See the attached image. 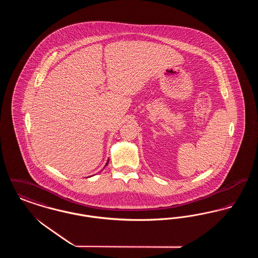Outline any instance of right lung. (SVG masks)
Listing matches in <instances>:
<instances>
[{
    "label": "right lung",
    "mask_w": 258,
    "mask_h": 258,
    "mask_svg": "<svg viewBox=\"0 0 258 258\" xmlns=\"http://www.w3.org/2000/svg\"><path fill=\"white\" fill-rule=\"evenodd\" d=\"M108 160H107V162H106V164H105V166H106V165H107V164H108Z\"/></svg>",
    "instance_id": "right-lung-1"
}]
</instances>
